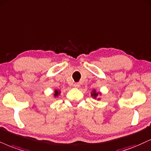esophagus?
<instances>
[{"label": "esophagus", "instance_id": "1", "mask_svg": "<svg viewBox=\"0 0 151 151\" xmlns=\"http://www.w3.org/2000/svg\"><path fill=\"white\" fill-rule=\"evenodd\" d=\"M74 87H76V88H78L80 87V83H75L73 85Z\"/></svg>", "mask_w": 151, "mask_h": 151}]
</instances>
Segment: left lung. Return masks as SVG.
I'll return each instance as SVG.
<instances>
[{"instance_id":"obj_1","label":"left lung","mask_w":151,"mask_h":151,"mask_svg":"<svg viewBox=\"0 0 151 151\" xmlns=\"http://www.w3.org/2000/svg\"><path fill=\"white\" fill-rule=\"evenodd\" d=\"M99 95H101V93H100V92H97L95 90H93L92 93H91V96H92V97L94 98V99H96V97H97V96H99ZM97 99L99 100L100 98H98Z\"/></svg>"}]
</instances>
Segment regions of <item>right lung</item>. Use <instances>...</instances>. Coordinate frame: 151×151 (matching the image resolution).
I'll return each instance as SVG.
<instances>
[{
    "label": "right lung",
    "instance_id": "obj_1",
    "mask_svg": "<svg viewBox=\"0 0 151 151\" xmlns=\"http://www.w3.org/2000/svg\"><path fill=\"white\" fill-rule=\"evenodd\" d=\"M60 93H61V92L59 90H55V92H54V96H55V97H57V96H59V94H60Z\"/></svg>",
    "mask_w": 151,
    "mask_h": 151
}]
</instances>
